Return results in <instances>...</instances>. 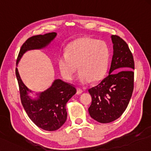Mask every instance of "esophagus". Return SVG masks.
Instances as JSON below:
<instances>
[{
  "label": "esophagus",
  "instance_id": "1",
  "mask_svg": "<svg viewBox=\"0 0 151 151\" xmlns=\"http://www.w3.org/2000/svg\"><path fill=\"white\" fill-rule=\"evenodd\" d=\"M82 92H83L82 89H81L80 88H77V94L78 95L81 94V93H82Z\"/></svg>",
  "mask_w": 151,
  "mask_h": 151
}]
</instances>
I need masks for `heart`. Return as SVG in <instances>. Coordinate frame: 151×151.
<instances>
[{"label":"heart","mask_w":151,"mask_h":151,"mask_svg":"<svg viewBox=\"0 0 151 151\" xmlns=\"http://www.w3.org/2000/svg\"><path fill=\"white\" fill-rule=\"evenodd\" d=\"M109 59V47L104 41L82 37L71 42L65 53L58 55V65L62 77L67 80H72L78 68V81L87 84L104 76Z\"/></svg>","instance_id":"heart-1"}]
</instances>
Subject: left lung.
Segmentation results:
<instances>
[{
	"instance_id": "8db88e82",
	"label": "left lung",
	"mask_w": 151,
	"mask_h": 151,
	"mask_svg": "<svg viewBox=\"0 0 151 151\" xmlns=\"http://www.w3.org/2000/svg\"><path fill=\"white\" fill-rule=\"evenodd\" d=\"M113 55L109 75L89 89L92 102L88 111L91 117L101 123L118 119L125 111L134 88V62L125 41L112 35Z\"/></svg>"
}]
</instances>
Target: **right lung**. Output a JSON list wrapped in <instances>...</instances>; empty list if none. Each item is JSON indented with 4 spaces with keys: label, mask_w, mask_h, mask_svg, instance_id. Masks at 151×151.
<instances>
[{
    "label": "right lung",
    "mask_w": 151,
    "mask_h": 151,
    "mask_svg": "<svg viewBox=\"0 0 151 151\" xmlns=\"http://www.w3.org/2000/svg\"><path fill=\"white\" fill-rule=\"evenodd\" d=\"M56 35L55 32H51L33 36L26 40L20 50L17 64L26 51L45 47ZM16 76L19 86L21 103L32 122L45 131H53L60 128L67 119L66 104L76 93L75 87L57 79L50 88L37 94L38 99H32L28 96V92L31 91L21 80L17 68H16Z\"/></svg>",
    "instance_id": "obj_1"
}]
</instances>
